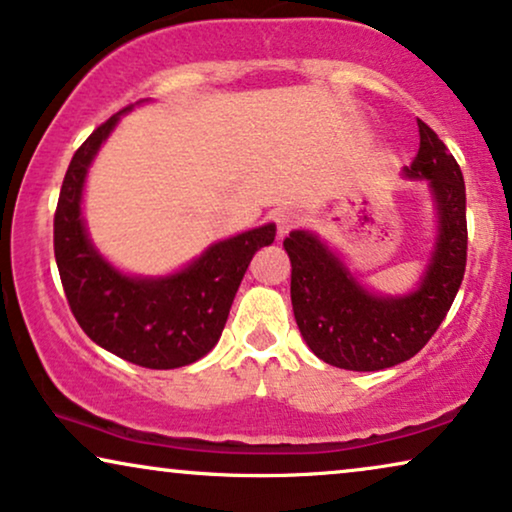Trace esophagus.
<instances>
[{"label":"esophagus","mask_w":512,"mask_h":512,"mask_svg":"<svg viewBox=\"0 0 512 512\" xmlns=\"http://www.w3.org/2000/svg\"><path fill=\"white\" fill-rule=\"evenodd\" d=\"M274 222H276V231L278 236H288L292 229H297L299 224H302V217H299V213H295V210H278V213L274 215Z\"/></svg>","instance_id":"34e87169"}]
</instances>
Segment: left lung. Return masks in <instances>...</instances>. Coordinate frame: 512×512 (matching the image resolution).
<instances>
[{
    "mask_svg": "<svg viewBox=\"0 0 512 512\" xmlns=\"http://www.w3.org/2000/svg\"><path fill=\"white\" fill-rule=\"evenodd\" d=\"M419 124V152L407 177L431 182L440 210V236L419 290L377 297L360 288L342 262L309 231L283 241L292 264V311L304 342L325 363L353 372H377L405 363L435 335L466 274V185L459 163L438 133Z\"/></svg>",
    "mask_w": 512,
    "mask_h": 512,
    "instance_id": "1",
    "label": "left lung"
}]
</instances>
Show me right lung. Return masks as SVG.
Segmentation results:
<instances>
[{
  "label": "right lung",
  "mask_w": 512,
  "mask_h": 512,
  "mask_svg": "<svg viewBox=\"0 0 512 512\" xmlns=\"http://www.w3.org/2000/svg\"><path fill=\"white\" fill-rule=\"evenodd\" d=\"M126 109L95 128L74 152L53 215V250L81 330L128 363L173 370L196 363L217 344L252 255L274 243L276 227L267 224L210 245L168 278H128L109 267L88 241L79 203L86 170Z\"/></svg>",
  "instance_id": "obj_1"
}]
</instances>
